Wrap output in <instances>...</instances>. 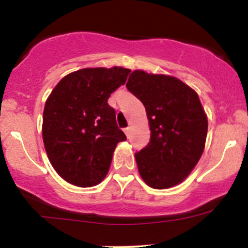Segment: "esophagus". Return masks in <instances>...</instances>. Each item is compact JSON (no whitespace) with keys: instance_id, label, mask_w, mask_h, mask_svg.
<instances>
[{"instance_id":"obj_1","label":"esophagus","mask_w":248,"mask_h":248,"mask_svg":"<svg viewBox=\"0 0 248 248\" xmlns=\"http://www.w3.org/2000/svg\"><path fill=\"white\" fill-rule=\"evenodd\" d=\"M124 134L127 135V138H128L129 137V133H131V128H129V127H127V128L124 129Z\"/></svg>"}]
</instances>
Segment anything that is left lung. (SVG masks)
I'll return each mask as SVG.
<instances>
[{
	"mask_svg": "<svg viewBox=\"0 0 248 248\" xmlns=\"http://www.w3.org/2000/svg\"><path fill=\"white\" fill-rule=\"evenodd\" d=\"M145 106L151 140L135 153L138 170L153 189L182 183L199 163L208 120L196 91L181 79L135 70L126 84Z\"/></svg>",
	"mask_w": 248,
	"mask_h": 248,
	"instance_id": "8db88e82",
	"label": "left lung"
}]
</instances>
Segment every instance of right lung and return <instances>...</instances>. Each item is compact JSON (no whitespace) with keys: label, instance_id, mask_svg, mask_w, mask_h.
I'll return each mask as SVG.
<instances>
[{"label":"right lung","instance_id":"add662e5","mask_svg":"<svg viewBox=\"0 0 248 248\" xmlns=\"http://www.w3.org/2000/svg\"><path fill=\"white\" fill-rule=\"evenodd\" d=\"M129 69L88 67L65 76L43 115V140L57 173L74 186H97L108 173L117 142L127 139L108 104Z\"/></svg>","mask_w":248,"mask_h":248}]
</instances>
